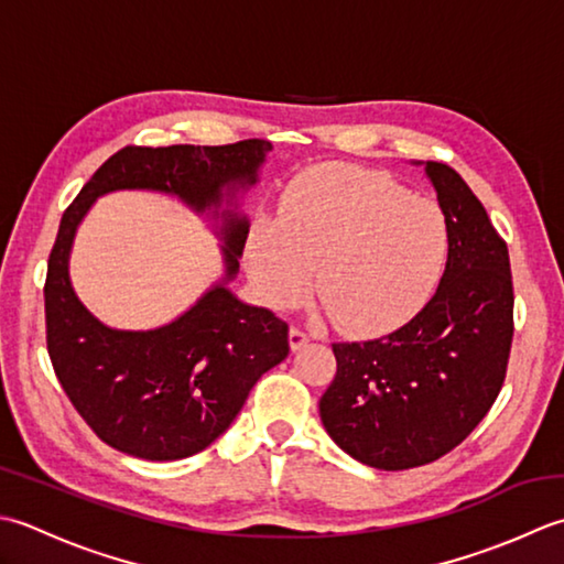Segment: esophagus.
Listing matches in <instances>:
<instances>
[{
  "label": "esophagus",
  "mask_w": 564,
  "mask_h": 564,
  "mask_svg": "<svg viewBox=\"0 0 564 564\" xmlns=\"http://www.w3.org/2000/svg\"><path fill=\"white\" fill-rule=\"evenodd\" d=\"M308 340H312V336H308V333H306L304 328L294 326V328L290 330V346H292V350H302Z\"/></svg>",
  "instance_id": "obj_1"
}]
</instances>
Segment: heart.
<instances>
[{"instance_id": "b5f03b06", "label": "heart", "mask_w": 564, "mask_h": 564, "mask_svg": "<svg viewBox=\"0 0 564 564\" xmlns=\"http://www.w3.org/2000/svg\"><path fill=\"white\" fill-rule=\"evenodd\" d=\"M451 234L441 206L411 197L377 172L328 170L286 192L280 224L258 218L246 243L248 274L274 308L316 290L350 328L409 316L441 280Z\"/></svg>"}]
</instances>
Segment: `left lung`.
<instances>
[{"instance_id":"obj_1","label":"left lung","mask_w":564,"mask_h":564,"mask_svg":"<svg viewBox=\"0 0 564 564\" xmlns=\"http://www.w3.org/2000/svg\"><path fill=\"white\" fill-rule=\"evenodd\" d=\"M423 165L451 248L431 302L389 336L333 343L338 370L318 401L340 451L377 469L429 465L487 416L507 377L513 338L509 248L467 182Z\"/></svg>"}]
</instances>
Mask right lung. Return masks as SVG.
<instances>
[{
    "instance_id": "obj_1",
    "label": "right lung",
    "mask_w": 564,
    "mask_h": 564,
    "mask_svg": "<svg viewBox=\"0 0 564 564\" xmlns=\"http://www.w3.org/2000/svg\"><path fill=\"white\" fill-rule=\"evenodd\" d=\"M270 141L123 148L67 206L45 278V333L53 370L79 416L107 445L143 459L202 453L231 426L252 384L290 355V326L228 290L248 238L238 194L258 182ZM121 188L177 196L214 217L225 278L185 315L151 332L111 329L78 302L69 252L99 196Z\"/></svg>"
}]
</instances>
